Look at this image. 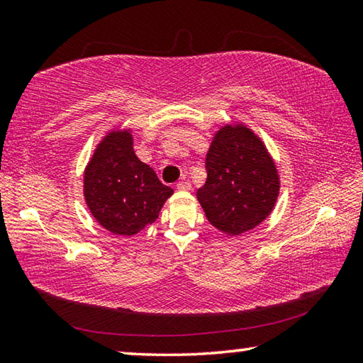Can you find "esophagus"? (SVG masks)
I'll list each match as a JSON object with an SVG mask.
<instances>
[{
  "instance_id": "esophagus-1",
  "label": "esophagus",
  "mask_w": 363,
  "mask_h": 363,
  "mask_svg": "<svg viewBox=\"0 0 363 363\" xmlns=\"http://www.w3.org/2000/svg\"><path fill=\"white\" fill-rule=\"evenodd\" d=\"M176 189L177 190H190V189H192V184H190L189 181H181V182L176 184Z\"/></svg>"
}]
</instances>
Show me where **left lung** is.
<instances>
[{
    "instance_id": "obj_1",
    "label": "left lung",
    "mask_w": 363,
    "mask_h": 363,
    "mask_svg": "<svg viewBox=\"0 0 363 363\" xmlns=\"http://www.w3.org/2000/svg\"><path fill=\"white\" fill-rule=\"evenodd\" d=\"M206 182L196 199L208 220L227 235L259 225L277 201L280 179L262 140L245 125H225L206 153Z\"/></svg>"
}]
</instances>
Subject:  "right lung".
<instances>
[{
	"label": "right lung",
	"instance_id": "add662e5",
	"mask_svg": "<svg viewBox=\"0 0 363 363\" xmlns=\"http://www.w3.org/2000/svg\"><path fill=\"white\" fill-rule=\"evenodd\" d=\"M84 200L104 229L131 237L155 223L173 189L133 149L130 130H113L97 144L84 169Z\"/></svg>",
	"mask_w": 363,
	"mask_h": 363
}]
</instances>
